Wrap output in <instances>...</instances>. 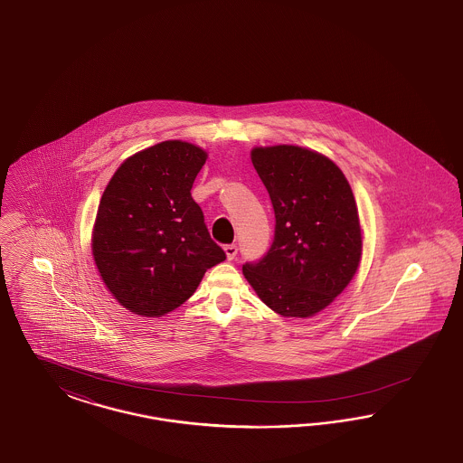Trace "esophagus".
I'll use <instances>...</instances> for the list:
<instances>
[{"label": "esophagus", "instance_id": "obj_1", "mask_svg": "<svg viewBox=\"0 0 463 463\" xmlns=\"http://www.w3.org/2000/svg\"><path fill=\"white\" fill-rule=\"evenodd\" d=\"M237 252H239V247L235 245V243H230V245H224V254L228 257V260H232V259H235L237 257Z\"/></svg>", "mask_w": 463, "mask_h": 463}]
</instances>
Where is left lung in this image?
Instances as JSON below:
<instances>
[{
    "mask_svg": "<svg viewBox=\"0 0 463 463\" xmlns=\"http://www.w3.org/2000/svg\"><path fill=\"white\" fill-rule=\"evenodd\" d=\"M252 165L273 203L274 240L243 276L283 317L327 307L357 273L362 230L354 192L326 156L298 146L254 147Z\"/></svg>",
    "mask_w": 463,
    "mask_h": 463,
    "instance_id": "8db88e82",
    "label": "left lung"
}]
</instances>
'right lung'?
Instances as JSON below:
<instances>
[{
    "label": "right lung",
    "instance_id": "1",
    "mask_svg": "<svg viewBox=\"0 0 463 463\" xmlns=\"http://www.w3.org/2000/svg\"><path fill=\"white\" fill-rule=\"evenodd\" d=\"M206 159L190 142L165 140L127 157L104 189L92 256L106 288L134 314L180 307L226 259L190 194Z\"/></svg>",
    "mask_w": 463,
    "mask_h": 463
}]
</instances>
